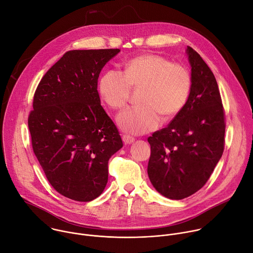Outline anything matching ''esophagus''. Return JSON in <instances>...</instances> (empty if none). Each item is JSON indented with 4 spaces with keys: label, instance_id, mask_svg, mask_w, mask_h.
Wrapping results in <instances>:
<instances>
[{
    "label": "esophagus",
    "instance_id": "1",
    "mask_svg": "<svg viewBox=\"0 0 253 253\" xmlns=\"http://www.w3.org/2000/svg\"><path fill=\"white\" fill-rule=\"evenodd\" d=\"M122 139H123V141H124L125 144H131V143H133V142L135 141V139H134L133 137L129 136V135H123V136H122Z\"/></svg>",
    "mask_w": 253,
    "mask_h": 253
}]
</instances>
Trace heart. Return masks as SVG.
Instances as JSON below:
<instances>
[{"mask_svg": "<svg viewBox=\"0 0 253 253\" xmlns=\"http://www.w3.org/2000/svg\"><path fill=\"white\" fill-rule=\"evenodd\" d=\"M123 74L107 71L99 80L102 100L114 110H123L133 89L140 90V108L129 109L117 118L126 132L143 134L155 130L160 120L175 118L186 106L192 89L189 70L156 54H144L128 61Z\"/></svg>", "mask_w": 253, "mask_h": 253, "instance_id": "heart-1", "label": "heart"}]
</instances>
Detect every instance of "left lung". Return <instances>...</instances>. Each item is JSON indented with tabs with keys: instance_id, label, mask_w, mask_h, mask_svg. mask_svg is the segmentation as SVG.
Returning a JSON list of instances; mask_svg holds the SVG:
<instances>
[{
	"instance_id": "1",
	"label": "left lung",
	"mask_w": 253,
	"mask_h": 253,
	"mask_svg": "<svg viewBox=\"0 0 253 253\" xmlns=\"http://www.w3.org/2000/svg\"><path fill=\"white\" fill-rule=\"evenodd\" d=\"M192 89L189 100L166 128L148 137V176L167 198H186L208 181L224 150L225 113L217 82L200 55L187 46Z\"/></svg>"
}]
</instances>
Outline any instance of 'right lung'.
I'll use <instances>...</instances> for the list:
<instances>
[{
	"mask_svg": "<svg viewBox=\"0 0 253 253\" xmlns=\"http://www.w3.org/2000/svg\"><path fill=\"white\" fill-rule=\"evenodd\" d=\"M119 49L72 50L41 79L28 117L33 151L48 181L79 202L97 198L108 181V161L123 146L101 106L98 78Z\"/></svg>",
	"mask_w": 253,
	"mask_h": 253,
	"instance_id": "1",
	"label": "right lung"
}]
</instances>
